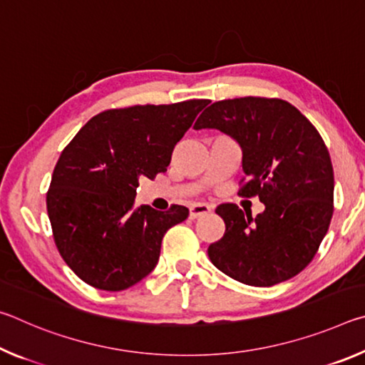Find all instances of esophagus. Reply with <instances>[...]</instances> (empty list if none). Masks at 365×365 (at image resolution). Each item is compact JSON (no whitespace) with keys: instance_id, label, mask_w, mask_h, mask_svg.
I'll list each match as a JSON object with an SVG mask.
<instances>
[{"instance_id":"obj_1","label":"esophagus","mask_w":365,"mask_h":365,"mask_svg":"<svg viewBox=\"0 0 365 365\" xmlns=\"http://www.w3.org/2000/svg\"><path fill=\"white\" fill-rule=\"evenodd\" d=\"M211 211H212L211 205H206V202H196V205L190 207V217L197 219V217H201V215L209 214Z\"/></svg>"}]
</instances>
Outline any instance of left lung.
Wrapping results in <instances>:
<instances>
[{
  "label": "left lung",
  "instance_id": "1",
  "mask_svg": "<svg viewBox=\"0 0 365 365\" xmlns=\"http://www.w3.org/2000/svg\"><path fill=\"white\" fill-rule=\"evenodd\" d=\"M217 128L242 146L240 196L264 202L251 217L233 202L217 206L225 233L209 245L211 262L245 285L272 287L312 261L333 215V168L317 128L279 98L215 101L195 123Z\"/></svg>",
  "mask_w": 365,
  "mask_h": 365
}]
</instances>
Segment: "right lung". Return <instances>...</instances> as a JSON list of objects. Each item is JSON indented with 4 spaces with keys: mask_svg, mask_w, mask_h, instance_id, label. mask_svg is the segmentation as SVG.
<instances>
[{
    "mask_svg": "<svg viewBox=\"0 0 365 365\" xmlns=\"http://www.w3.org/2000/svg\"><path fill=\"white\" fill-rule=\"evenodd\" d=\"M207 104L188 100L108 109L64 148L46 209L59 255L78 279L122 292L156 267L163 237L188 217V209H133L138 180L168 170L175 145Z\"/></svg>",
    "mask_w": 365,
    "mask_h": 365,
    "instance_id": "1",
    "label": "right lung"
}]
</instances>
